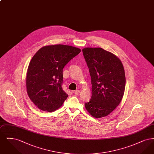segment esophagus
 I'll use <instances>...</instances> for the list:
<instances>
[{"label": "esophagus", "mask_w": 154, "mask_h": 154, "mask_svg": "<svg viewBox=\"0 0 154 154\" xmlns=\"http://www.w3.org/2000/svg\"><path fill=\"white\" fill-rule=\"evenodd\" d=\"M79 94H80V91L79 90H75L74 91V94L75 95H79Z\"/></svg>", "instance_id": "obj_1"}]
</instances>
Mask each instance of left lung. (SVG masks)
<instances>
[{
  "mask_svg": "<svg viewBox=\"0 0 154 154\" xmlns=\"http://www.w3.org/2000/svg\"><path fill=\"white\" fill-rule=\"evenodd\" d=\"M82 52L92 83L91 99L85 106L94 117H104L117 107L123 97L124 68L117 57L102 48H84Z\"/></svg>",
  "mask_w": 154,
  "mask_h": 154,
  "instance_id": "8db88e82",
  "label": "left lung"
}]
</instances>
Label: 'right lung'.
<instances>
[{
  "label": "right lung",
  "mask_w": 154,
  "mask_h": 154,
  "mask_svg": "<svg viewBox=\"0 0 154 154\" xmlns=\"http://www.w3.org/2000/svg\"><path fill=\"white\" fill-rule=\"evenodd\" d=\"M81 52L70 45L57 44L41 48L30 62L26 85L28 95L37 107L52 112L68 97L63 90V69Z\"/></svg>",
  "instance_id": "right-lung-1"
}]
</instances>
